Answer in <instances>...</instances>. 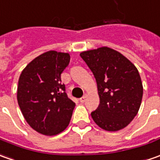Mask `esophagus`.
Here are the masks:
<instances>
[{
    "mask_svg": "<svg viewBox=\"0 0 160 160\" xmlns=\"http://www.w3.org/2000/svg\"><path fill=\"white\" fill-rule=\"evenodd\" d=\"M85 101H86V96H82V97H81V98L80 99V102L81 103H83L85 102Z\"/></svg>",
    "mask_w": 160,
    "mask_h": 160,
    "instance_id": "esophagus-1",
    "label": "esophagus"
}]
</instances>
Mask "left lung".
Masks as SVG:
<instances>
[{
    "label": "left lung",
    "mask_w": 160,
    "mask_h": 160,
    "mask_svg": "<svg viewBox=\"0 0 160 160\" xmlns=\"http://www.w3.org/2000/svg\"><path fill=\"white\" fill-rule=\"evenodd\" d=\"M94 74L100 104L91 113L94 122L108 131L122 130L134 119L143 97V85L136 66L108 47L80 54Z\"/></svg>",
    "instance_id": "1"
}]
</instances>
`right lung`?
<instances>
[{"instance_id":"right-lung-1","label":"right lung","mask_w":160,"mask_h":160,"mask_svg":"<svg viewBox=\"0 0 160 160\" xmlns=\"http://www.w3.org/2000/svg\"><path fill=\"white\" fill-rule=\"evenodd\" d=\"M68 53L50 51L30 62L18 80L17 102L26 122L36 131L53 136L68 126L75 103L68 98L61 73Z\"/></svg>"}]
</instances>
